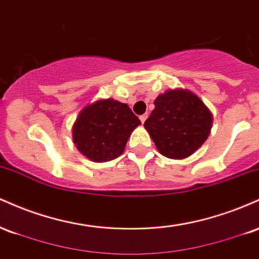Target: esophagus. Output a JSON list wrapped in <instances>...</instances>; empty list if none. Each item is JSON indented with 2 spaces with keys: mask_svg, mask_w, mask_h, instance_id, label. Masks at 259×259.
Listing matches in <instances>:
<instances>
[{
  "mask_svg": "<svg viewBox=\"0 0 259 259\" xmlns=\"http://www.w3.org/2000/svg\"><path fill=\"white\" fill-rule=\"evenodd\" d=\"M147 117H148V114L146 113V114H142V115H140V120H141V123H145V120L147 119Z\"/></svg>",
  "mask_w": 259,
  "mask_h": 259,
  "instance_id": "obj_1",
  "label": "esophagus"
}]
</instances>
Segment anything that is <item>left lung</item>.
I'll list each match as a JSON object with an SVG mask.
<instances>
[{"mask_svg":"<svg viewBox=\"0 0 259 259\" xmlns=\"http://www.w3.org/2000/svg\"><path fill=\"white\" fill-rule=\"evenodd\" d=\"M212 113L189 90H168L154 100V109L144 126L157 150L167 158L191 156L206 141Z\"/></svg>","mask_w":259,"mask_h":259,"instance_id":"8db88e82","label":"left lung"}]
</instances>
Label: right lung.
Instances as JSON below:
<instances>
[{"mask_svg": "<svg viewBox=\"0 0 259 259\" xmlns=\"http://www.w3.org/2000/svg\"><path fill=\"white\" fill-rule=\"evenodd\" d=\"M141 121L129 106L113 99L86 106L73 125V141L94 162H108L124 152L127 139Z\"/></svg>", "mask_w": 259, "mask_h": 259, "instance_id": "1", "label": "right lung"}]
</instances>
